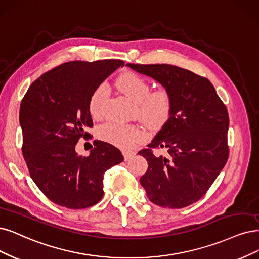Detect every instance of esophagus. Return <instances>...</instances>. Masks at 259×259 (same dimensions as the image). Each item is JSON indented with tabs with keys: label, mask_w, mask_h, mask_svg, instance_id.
<instances>
[{
	"label": "esophagus",
	"mask_w": 259,
	"mask_h": 259,
	"mask_svg": "<svg viewBox=\"0 0 259 259\" xmlns=\"http://www.w3.org/2000/svg\"><path fill=\"white\" fill-rule=\"evenodd\" d=\"M122 155H123V158H124V160H129V159H131L133 156L136 155V151H133V150H122Z\"/></svg>",
	"instance_id": "obj_1"
}]
</instances>
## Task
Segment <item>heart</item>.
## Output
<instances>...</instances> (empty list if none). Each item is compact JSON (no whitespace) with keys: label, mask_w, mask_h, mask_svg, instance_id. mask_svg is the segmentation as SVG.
<instances>
[{"label":"heart","mask_w":259,"mask_h":259,"mask_svg":"<svg viewBox=\"0 0 259 259\" xmlns=\"http://www.w3.org/2000/svg\"><path fill=\"white\" fill-rule=\"evenodd\" d=\"M117 90L136 104V116L151 130L163 128L171 117L174 98L166 89L150 92V84L135 72L120 75L116 81ZM108 98V89L100 85L91 96L89 110L94 119L103 116V103ZM99 138L112 145L130 148L144 140L145 131L137 124H124L108 121L98 129Z\"/></svg>","instance_id":"obj_1"}]
</instances>
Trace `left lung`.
Returning a JSON list of instances; mask_svg holds the SVG:
<instances>
[{
  "label": "left lung",
  "mask_w": 259,
  "mask_h": 259,
  "mask_svg": "<svg viewBox=\"0 0 259 259\" xmlns=\"http://www.w3.org/2000/svg\"><path fill=\"white\" fill-rule=\"evenodd\" d=\"M151 76L174 98L171 117L139 155L148 162L140 179L154 204L180 209L202 198L226 164L228 112L205 76L167 64H127ZM163 148L165 156L155 155Z\"/></svg>",
  "instance_id": "8db88e82"
}]
</instances>
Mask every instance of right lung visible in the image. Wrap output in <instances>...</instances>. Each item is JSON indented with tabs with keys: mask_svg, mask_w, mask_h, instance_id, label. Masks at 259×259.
Wrapping results in <instances>:
<instances>
[{
	"mask_svg": "<svg viewBox=\"0 0 259 259\" xmlns=\"http://www.w3.org/2000/svg\"><path fill=\"white\" fill-rule=\"evenodd\" d=\"M123 65L120 60L64 63L41 74L22 99V154L34 183L56 205L85 209L97 204L104 171L123 161L107 142L95 141L88 157L75 151L80 139H92L86 131L93 127L92 94Z\"/></svg>",
	"mask_w": 259,
	"mask_h": 259,
	"instance_id": "right-lung-1",
	"label": "right lung"
}]
</instances>
